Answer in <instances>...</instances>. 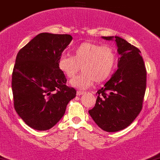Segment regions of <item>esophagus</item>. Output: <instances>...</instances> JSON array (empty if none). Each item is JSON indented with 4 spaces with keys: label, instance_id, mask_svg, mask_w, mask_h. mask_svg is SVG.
<instances>
[{
    "label": "esophagus",
    "instance_id": "1",
    "mask_svg": "<svg viewBox=\"0 0 160 160\" xmlns=\"http://www.w3.org/2000/svg\"><path fill=\"white\" fill-rule=\"evenodd\" d=\"M77 95H82V94H84V91H77Z\"/></svg>",
    "mask_w": 160,
    "mask_h": 160
}]
</instances>
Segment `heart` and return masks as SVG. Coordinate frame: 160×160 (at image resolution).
<instances>
[{"label": "heart", "mask_w": 160, "mask_h": 160, "mask_svg": "<svg viewBox=\"0 0 160 160\" xmlns=\"http://www.w3.org/2000/svg\"><path fill=\"white\" fill-rule=\"evenodd\" d=\"M72 56L61 55L57 62L58 69L67 78L75 77L82 67L83 73L71 80L72 86L86 89L96 81L106 80L114 71L117 54L114 47L94 42H83L74 48Z\"/></svg>", "instance_id": "obj_1"}]
</instances>
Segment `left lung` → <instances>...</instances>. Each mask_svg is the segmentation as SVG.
<instances>
[{
    "label": "left lung",
    "mask_w": 160,
    "mask_h": 160,
    "mask_svg": "<svg viewBox=\"0 0 160 160\" xmlns=\"http://www.w3.org/2000/svg\"><path fill=\"white\" fill-rule=\"evenodd\" d=\"M102 38L116 42L118 69L98 91L95 106L89 114L101 129L116 132L131 124L142 110L146 69L140 50L126 40L116 36Z\"/></svg>",
    "instance_id": "1"
}]
</instances>
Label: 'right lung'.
<instances>
[{
    "instance_id": "right-lung-1",
    "label": "right lung",
    "mask_w": 160,
    "mask_h": 160,
    "mask_svg": "<svg viewBox=\"0 0 160 160\" xmlns=\"http://www.w3.org/2000/svg\"><path fill=\"white\" fill-rule=\"evenodd\" d=\"M69 34L42 32L17 54L12 79L14 106L23 121L37 131L53 128L76 97L57 62L72 41Z\"/></svg>"
}]
</instances>
